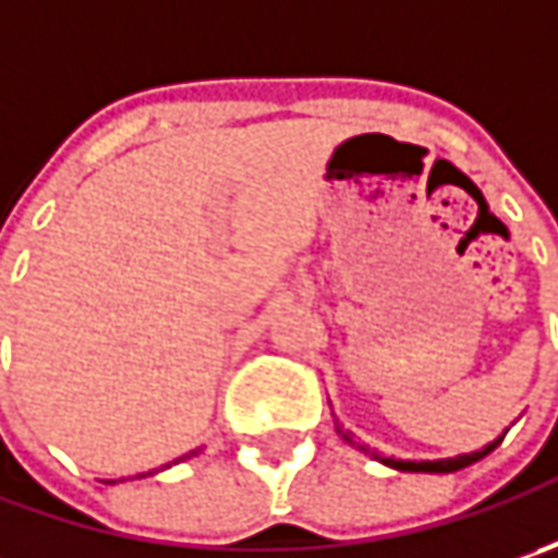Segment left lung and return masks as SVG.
Returning a JSON list of instances; mask_svg holds the SVG:
<instances>
[{
  "label": "left lung",
  "instance_id": "left-lung-1",
  "mask_svg": "<svg viewBox=\"0 0 558 558\" xmlns=\"http://www.w3.org/2000/svg\"><path fill=\"white\" fill-rule=\"evenodd\" d=\"M335 432L341 435V440H344V444H351V447H356V450L369 453L373 460L385 462V465H391V469H397V472H460V469H465V465H472V462H478L482 457H487V453H490V450H494V447L504 440V435H500V438H494L490 444H484L482 450L460 453V457H447V460H395V457H378V453H373L366 444H356L354 435H351V432H344L338 418H335Z\"/></svg>",
  "mask_w": 558,
  "mask_h": 558
}]
</instances>
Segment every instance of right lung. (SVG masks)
<instances>
[{"label": "right lung", "instance_id": "obj_1", "mask_svg": "<svg viewBox=\"0 0 558 558\" xmlns=\"http://www.w3.org/2000/svg\"><path fill=\"white\" fill-rule=\"evenodd\" d=\"M195 453H202V450H189L185 457H180V460H189V457H195ZM180 460H173V462H180Z\"/></svg>", "mask_w": 558, "mask_h": 558}]
</instances>
